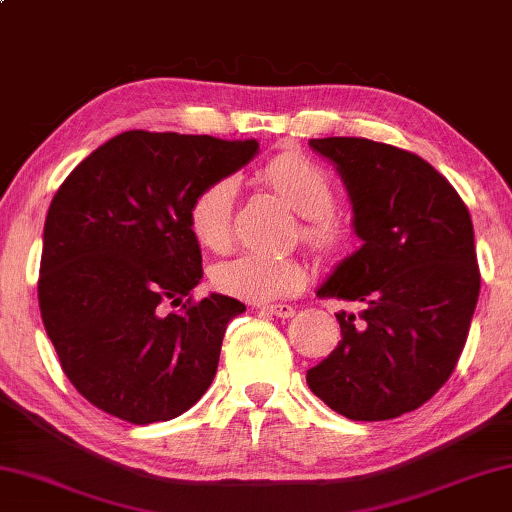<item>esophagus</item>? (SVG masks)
Wrapping results in <instances>:
<instances>
[{
    "instance_id": "obj_1",
    "label": "esophagus",
    "mask_w": 512,
    "mask_h": 512,
    "mask_svg": "<svg viewBox=\"0 0 512 512\" xmlns=\"http://www.w3.org/2000/svg\"><path fill=\"white\" fill-rule=\"evenodd\" d=\"M258 309L277 318H291L295 314V309L291 305H261Z\"/></svg>"
}]
</instances>
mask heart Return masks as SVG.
I'll return each instance as SVG.
<instances>
[{
  "label": "heart",
  "mask_w": 512,
  "mask_h": 512,
  "mask_svg": "<svg viewBox=\"0 0 512 512\" xmlns=\"http://www.w3.org/2000/svg\"><path fill=\"white\" fill-rule=\"evenodd\" d=\"M265 187L302 217L300 240L323 261L337 263L353 251V228L335 212L337 194L328 173L298 150H284L258 170ZM235 184L214 180L189 205V228L210 251L231 247ZM217 291L251 302H272L307 284V265L298 256L242 254L214 268Z\"/></svg>",
  "instance_id": "b5f03b06"
}]
</instances>
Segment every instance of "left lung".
Returning <instances> with one entry per match:
<instances>
[{
    "mask_svg": "<svg viewBox=\"0 0 512 512\" xmlns=\"http://www.w3.org/2000/svg\"><path fill=\"white\" fill-rule=\"evenodd\" d=\"M337 164L362 247L318 288L339 311L342 342L307 372L332 411L390 420L450 379L480 293L473 224L446 177L418 154L369 138H314Z\"/></svg>",
    "mask_w": 512,
    "mask_h": 512,
    "instance_id": "1",
    "label": "left lung"
}]
</instances>
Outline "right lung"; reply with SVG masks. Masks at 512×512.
I'll use <instances>...</instances> for the list:
<instances>
[{
  "label": "right lung",
  "instance_id": "add662e5",
  "mask_svg": "<svg viewBox=\"0 0 512 512\" xmlns=\"http://www.w3.org/2000/svg\"><path fill=\"white\" fill-rule=\"evenodd\" d=\"M256 150L254 138L133 129L57 189L39 307L64 374L96 409L150 425L182 416L210 388L226 325L244 305L219 293L191 300L203 258L189 205ZM166 304L181 311L166 315Z\"/></svg>",
  "mask_w": 512,
  "mask_h": 512
}]
</instances>
